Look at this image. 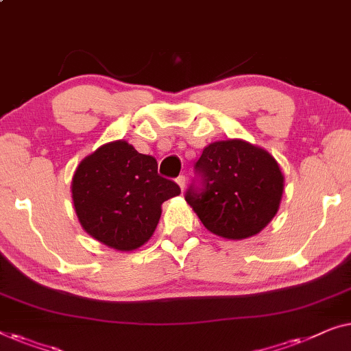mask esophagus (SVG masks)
<instances>
[{
	"mask_svg": "<svg viewBox=\"0 0 351 351\" xmlns=\"http://www.w3.org/2000/svg\"><path fill=\"white\" fill-rule=\"evenodd\" d=\"M176 184L181 187V191H184V186H186V178L182 176V175H181V176H178V178H176Z\"/></svg>",
	"mask_w": 351,
	"mask_h": 351,
	"instance_id": "1",
	"label": "esophagus"
}]
</instances>
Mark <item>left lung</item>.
<instances>
[{"label": "left lung", "instance_id": "8db88e82", "mask_svg": "<svg viewBox=\"0 0 351 351\" xmlns=\"http://www.w3.org/2000/svg\"><path fill=\"white\" fill-rule=\"evenodd\" d=\"M195 169L204 187L187 191L186 202L211 234L248 239L259 234L280 208L285 176L264 147L240 138L210 143Z\"/></svg>", "mask_w": 351, "mask_h": 351}]
</instances>
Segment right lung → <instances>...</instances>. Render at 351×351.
Here are the masks:
<instances>
[{"label":"right lung","mask_w":351,"mask_h":351,"mask_svg":"<svg viewBox=\"0 0 351 351\" xmlns=\"http://www.w3.org/2000/svg\"><path fill=\"white\" fill-rule=\"evenodd\" d=\"M181 194L157 173V160L130 143H106L84 157L71 181L79 224L92 239L117 251H133L154 234L162 204Z\"/></svg>","instance_id":"obj_1"}]
</instances>
